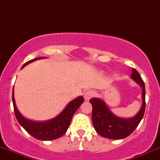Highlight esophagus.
Masks as SVG:
<instances>
[{
    "instance_id": "1",
    "label": "esophagus",
    "mask_w": 160,
    "mask_h": 160,
    "mask_svg": "<svg viewBox=\"0 0 160 160\" xmlns=\"http://www.w3.org/2000/svg\"><path fill=\"white\" fill-rule=\"evenodd\" d=\"M94 95H95V92L93 91V90H88V91H86L84 93L85 100H86V101H89L90 98H93Z\"/></svg>"
}]
</instances>
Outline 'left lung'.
<instances>
[{
    "label": "left lung",
    "instance_id": "left-lung-1",
    "mask_svg": "<svg viewBox=\"0 0 160 160\" xmlns=\"http://www.w3.org/2000/svg\"><path fill=\"white\" fill-rule=\"evenodd\" d=\"M132 80L142 89V104L135 117L128 119L120 118L113 114L105 103L98 98L90 100L92 104V122L95 130L101 136L111 139H122L128 137L137 128L142 119L146 109V90L141 76L135 69H132Z\"/></svg>",
    "mask_w": 160,
    "mask_h": 160
}]
</instances>
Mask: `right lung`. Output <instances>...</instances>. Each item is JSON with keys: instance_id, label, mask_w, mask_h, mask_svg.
Instances as JSON below:
<instances>
[{"instance_id": "obj_1", "label": "right lung", "mask_w": 160, "mask_h": 160, "mask_svg": "<svg viewBox=\"0 0 160 160\" xmlns=\"http://www.w3.org/2000/svg\"><path fill=\"white\" fill-rule=\"evenodd\" d=\"M38 59H41V58H35L32 60L28 61L24 64L22 68ZM12 101L14 114H15V117L18 123L34 138L38 140L48 141V140L56 139L67 132L69 126H70L71 119H72L76 111L79 108V107L83 102V97H78L73 101H70L67 104L66 108L57 117L52 119V120L44 122H32V121L25 118L20 114V112L17 109V107H16L15 101H14V89L12 91Z\"/></svg>"}]
</instances>
